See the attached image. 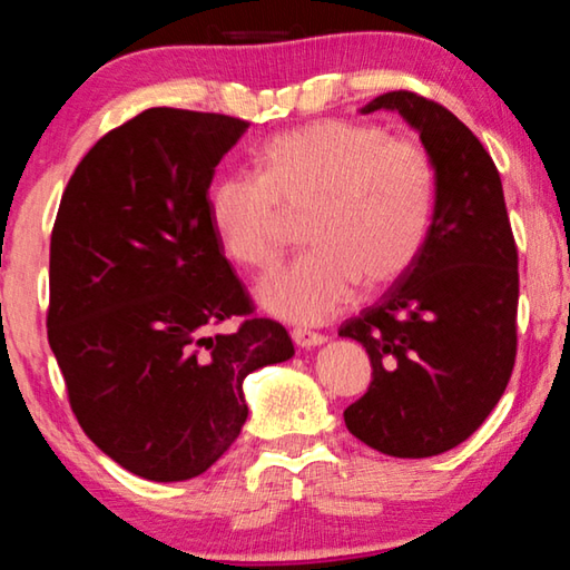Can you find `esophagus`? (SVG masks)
<instances>
[{"mask_svg":"<svg viewBox=\"0 0 570 570\" xmlns=\"http://www.w3.org/2000/svg\"><path fill=\"white\" fill-rule=\"evenodd\" d=\"M291 337L298 347H316V345H322V342H326L324 334L311 332V330H293Z\"/></svg>","mask_w":570,"mask_h":570,"instance_id":"obj_1","label":"esophagus"}]
</instances>
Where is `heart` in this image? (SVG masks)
Wrapping results in <instances>:
<instances>
[{
    "instance_id": "obj_1",
    "label": "heart",
    "mask_w": 570,
    "mask_h": 570,
    "mask_svg": "<svg viewBox=\"0 0 570 570\" xmlns=\"http://www.w3.org/2000/svg\"><path fill=\"white\" fill-rule=\"evenodd\" d=\"M435 205V168L415 137L371 121L324 119L262 147V174L236 170L209 189V225L223 252L248 269H272L303 217L311 246L262 279L259 303L287 322L318 324L379 291L423 252Z\"/></svg>"
}]
</instances>
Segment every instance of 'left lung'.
<instances>
[{"mask_svg": "<svg viewBox=\"0 0 570 570\" xmlns=\"http://www.w3.org/2000/svg\"><path fill=\"white\" fill-rule=\"evenodd\" d=\"M420 131L435 168L425 246L404 277L340 326L371 357L373 381L345 410L365 446L423 459L470 439L517 363L519 254L503 184L485 147L449 108L412 90L373 98Z\"/></svg>", "mask_w": 570, "mask_h": 570, "instance_id": "left-lung-1", "label": "left lung"}]
</instances>
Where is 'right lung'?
<instances>
[{
    "instance_id": "1",
    "label": "right lung",
    "mask_w": 570,
    "mask_h": 570,
    "mask_svg": "<svg viewBox=\"0 0 570 570\" xmlns=\"http://www.w3.org/2000/svg\"><path fill=\"white\" fill-rule=\"evenodd\" d=\"M248 121L147 108L69 178L49 256V345L69 407L131 474L178 482L238 439L244 379L291 357L209 225V184ZM236 321L233 333L219 324Z\"/></svg>"
}]
</instances>
